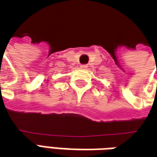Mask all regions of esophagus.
I'll return each mask as SVG.
<instances>
[{
  "label": "esophagus",
  "instance_id": "34e87169",
  "mask_svg": "<svg viewBox=\"0 0 157 157\" xmlns=\"http://www.w3.org/2000/svg\"><path fill=\"white\" fill-rule=\"evenodd\" d=\"M80 67L81 68H86L87 67V65H81Z\"/></svg>",
  "mask_w": 157,
  "mask_h": 157
}]
</instances>
